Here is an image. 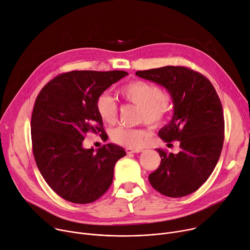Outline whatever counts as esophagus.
<instances>
[{
    "instance_id": "1",
    "label": "esophagus",
    "mask_w": 250,
    "mask_h": 250,
    "mask_svg": "<svg viewBox=\"0 0 250 250\" xmlns=\"http://www.w3.org/2000/svg\"><path fill=\"white\" fill-rule=\"evenodd\" d=\"M127 154H131V153H139V152H142L141 149H130V148H126L125 149Z\"/></svg>"
}]
</instances>
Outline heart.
Segmentation results:
<instances>
[{"label":"heart","mask_w":250,"mask_h":250,"mask_svg":"<svg viewBox=\"0 0 250 250\" xmlns=\"http://www.w3.org/2000/svg\"><path fill=\"white\" fill-rule=\"evenodd\" d=\"M121 97L134 105L139 106V119L150 125H158L165 120L172 109L173 98L166 89H160L153 83L134 80L119 90ZM101 120L107 124H114L118 117V105L115 99L107 93L98 96L95 103ZM149 134L145 130L132 129L123 126L115 128L111 132L114 143L130 149L143 147Z\"/></svg>","instance_id":"heart-1"}]
</instances>
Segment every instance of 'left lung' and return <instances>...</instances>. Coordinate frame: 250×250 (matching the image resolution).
<instances>
[{"instance_id":"left-lung-1","label":"left lung","mask_w":250,"mask_h":250,"mask_svg":"<svg viewBox=\"0 0 250 250\" xmlns=\"http://www.w3.org/2000/svg\"><path fill=\"white\" fill-rule=\"evenodd\" d=\"M143 79L165 87L174 113L158 132L165 142L177 140V154L157 149L161 163L149 175L152 187L168 197L193 193L212 173L224 141V116L218 95L202 74L183 66L137 71Z\"/></svg>"}]
</instances>
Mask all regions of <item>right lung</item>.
Segmentation results:
<instances>
[{"instance_id": "right-lung-1", "label": "right lung", "mask_w": 250, "mask_h": 250, "mask_svg": "<svg viewBox=\"0 0 250 250\" xmlns=\"http://www.w3.org/2000/svg\"><path fill=\"white\" fill-rule=\"evenodd\" d=\"M126 75L71 71L56 76L38 95L31 119L34 158L48 185L67 201L99 199L112 184L115 164L126 155L112 143L97 152L83 147L88 132L105 135L95 106L98 96Z\"/></svg>"}]
</instances>
